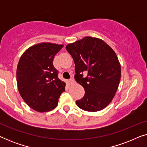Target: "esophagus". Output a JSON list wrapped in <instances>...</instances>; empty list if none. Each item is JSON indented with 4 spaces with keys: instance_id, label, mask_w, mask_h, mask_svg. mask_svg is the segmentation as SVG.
<instances>
[{
    "instance_id": "obj_1",
    "label": "esophagus",
    "mask_w": 147,
    "mask_h": 147,
    "mask_svg": "<svg viewBox=\"0 0 147 147\" xmlns=\"http://www.w3.org/2000/svg\"><path fill=\"white\" fill-rule=\"evenodd\" d=\"M69 82L70 84H74V83H75V81H74V78H71V79L69 80Z\"/></svg>"
}]
</instances>
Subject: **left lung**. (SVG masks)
<instances>
[{"label":"left lung","mask_w":147,"mask_h":147,"mask_svg":"<svg viewBox=\"0 0 147 147\" xmlns=\"http://www.w3.org/2000/svg\"><path fill=\"white\" fill-rule=\"evenodd\" d=\"M75 63L76 81L85 94L76 101L88 112L100 111L113 99L121 77V68L114 50L103 40L86 37L66 46ZM85 72L87 76L83 78Z\"/></svg>","instance_id":"1"}]
</instances>
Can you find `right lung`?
Returning <instances> with one entry per match:
<instances>
[{
  "mask_svg": "<svg viewBox=\"0 0 147 147\" xmlns=\"http://www.w3.org/2000/svg\"><path fill=\"white\" fill-rule=\"evenodd\" d=\"M63 45L42 43L24 52L17 69V86L20 95L32 109L44 112L53 110L65 92V83L58 78L54 67L55 55Z\"/></svg>",
  "mask_w": 147,
  "mask_h": 147,
  "instance_id": "add662e5",
  "label": "right lung"
}]
</instances>
